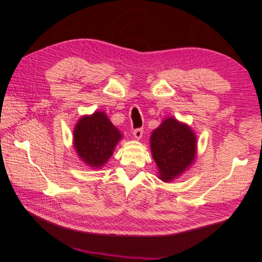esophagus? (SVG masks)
I'll list each match as a JSON object with an SVG mask.
<instances>
[{
  "label": "esophagus",
  "instance_id": "esophagus-1",
  "mask_svg": "<svg viewBox=\"0 0 262 262\" xmlns=\"http://www.w3.org/2000/svg\"><path fill=\"white\" fill-rule=\"evenodd\" d=\"M133 136L137 140H140L142 138V136H143V129H142V128L136 129L133 131Z\"/></svg>",
  "mask_w": 262,
  "mask_h": 262
}]
</instances>
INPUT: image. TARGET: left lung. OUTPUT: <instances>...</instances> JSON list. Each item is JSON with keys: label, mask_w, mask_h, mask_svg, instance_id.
Returning a JSON list of instances; mask_svg holds the SVG:
<instances>
[{"label": "left lung", "mask_w": 262, "mask_h": 262, "mask_svg": "<svg viewBox=\"0 0 262 262\" xmlns=\"http://www.w3.org/2000/svg\"><path fill=\"white\" fill-rule=\"evenodd\" d=\"M195 136L188 125L168 118L150 136V149L160 177L170 181L191 165L195 155Z\"/></svg>", "instance_id": "left-lung-1"}]
</instances>
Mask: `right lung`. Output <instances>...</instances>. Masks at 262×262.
I'll return each mask as SVG.
<instances>
[{
	"label": "right lung",
	"instance_id": "right-lung-1",
	"mask_svg": "<svg viewBox=\"0 0 262 262\" xmlns=\"http://www.w3.org/2000/svg\"><path fill=\"white\" fill-rule=\"evenodd\" d=\"M120 139V131L110 122L106 114L100 112L83 117L74 130L76 152L82 161L92 167L104 165L113 155Z\"/></svg>",
	"mask_w": 262,
	"mask_h": 262
}]
</instances>
